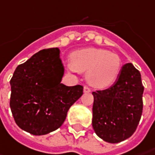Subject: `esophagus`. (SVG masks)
<instances>
[{
    "label": "esophagus",
    "instance_id": "1",
    "mask_svg": "<svg viewBox=\"0 0 155 155\" xmlns=\"http://www.w3.org/2000/svg\"><path fill=\"white\" fill-rule=\"evenodd\" d=\"M91 89L88 87H87V86H85L84 87V93H90Z\"/></svg>",
    "mask_w": 155,
    "mask_h": 155
}]
</instances>
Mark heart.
<instances>
[{"label":"heart","instance_id":"obj_1","mask_svg":"<svg viewBox=\"0 0 155 155\" xmlns=\"http://www.w3.org/2000/svg\"><path fill=\"white\" fill-rule=\"evenodd\" d=\"M72 72H87L88 83L98 88L111 86L121 69V61L117 54L101 48H87L74 51L68 64Z\"/></svg>","mask_w":155,"mask_h":155}]
</instances>
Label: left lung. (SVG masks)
I'll return each instance as SVG.
<instances>
[{
  "instance_id": "8db88e82",
  "label": "left lung",
  "mask_w": 155,
  "mask_h": 155,
  "mask_svg": "<svg viewBox=\"0 0 155 155\" xmlns=\"http://www.w3.org/2000/svg\"><path fill=\"white\" fill-rule=\"evenodd\" d=\"M143 91L140 73L132 63H127L114 85L92 93V125L100 138L118 143L132 136L142 114Z\"/></svg>"
}]
</instances>
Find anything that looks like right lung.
I'll use <instances>...</instances> for the list:
<instances>
[{"mask_svg":"<svg viewBox=\"0 0 155 155\" xmlns=\"http://www.w3.org/2000/svg\"><path fill=\"white\" fill-rule=\"evenodd\" d=\"M64 68L58 48L39 51L19 65L10 80V108L15 123L34 135H43L63 124L83 87L61 83Z\"/></svg>","mask_w":155,"mask_h":155,"instance_id":"right-lung-1","label":"right lung"}]
</instances>
